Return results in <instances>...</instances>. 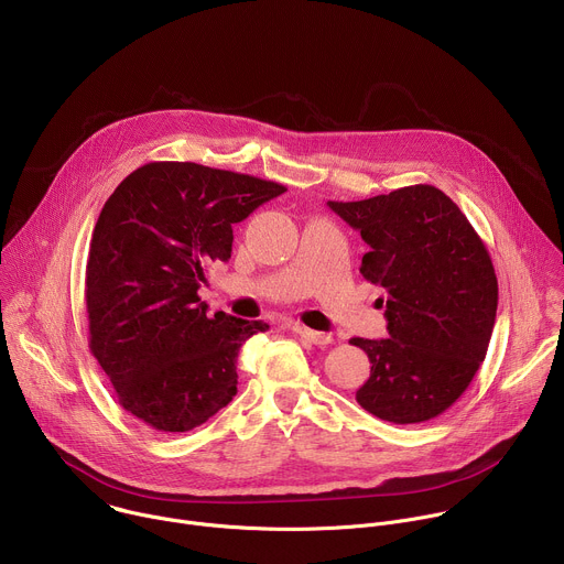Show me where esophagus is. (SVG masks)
Returning <instances> with one entry per match:
<instances>
[{
  "mask_svg": "<svg viewBox=\"0 0 564 564\" xmlns=\"http://www.w3.org/2000/svg\"><path fill=\"white\" fill-rule=\"evenodd\" d=\"M293 330L304 337L306 343L315 345V347H326L330 345V335L328 333H319V330H313V328H306V326H293Z\"/></svg>",
  "mask_w": 564,
  "mask_h": 564,
  "instance_id": "1",
  "label": "esophagus"
}]
</instances>
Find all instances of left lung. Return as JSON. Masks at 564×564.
<instances>
[{
	"instance_id": "obj_1",
	"label": "left lung",
	"mask_w": 564,
	"mask_h": 564,
	"mask_svg": "<svg viewBox=\"0 0 564 564\" xmlns=\"http://www.w3.org/2000/svg\"><path fill=\"white\" fill-rule=\"evenodd\" d=\"M369 245L360 273L382 286L389 337H354L371 362L356 400L393 424L437 417L480 369L498 308V278L471 221L431 184L360 202H328Z\"/></svg>"
}]
</instances>
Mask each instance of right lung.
Masks as SVG:
<instances>
[{
  "label": "right lung",
  "mask_w": 564,
  "mask_h": 564,
  "mask_svg": "<svg viewBox=\"0 0 564 564\" xmlns=\"http://www.w3.org/2000/svg\"><path fill=\"white\" fill-rule=\"evenodd\" d=\"M284 191L195 162H149L106 199L86 264L88 349L118 402L155 431H191L238 393V351L269 324L208 315L197 289L208 262H229L234 224Z\"/></svg>",
  "instance_id": "1"
}]
</instances>
